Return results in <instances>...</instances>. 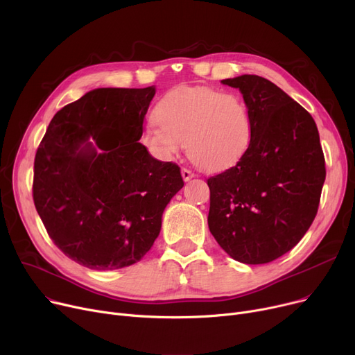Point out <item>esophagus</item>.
Wrapping results in <instances>:
<instances>
[{
  "mask_svg": "<svg viewBox=\"0 0 355 355\" xmlns=\"http://www.w3.org/2000/svg\"><path fill=\"white\" fill-rule=\"evenodd\" d=\"M181 175H182L184 181H189V180H191L196 174H194L193 171H190L189 168H182V170H181Z\"/></svg>",
  "mask_w": 355,
  "mask_h": 355,
  "instance_id": "obj_1",
  "label": "esophagus"
}]
</instances>
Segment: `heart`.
<instances>
[{
  "mask_svg": "<svg viewBox=\"0 0 355 355\" xmlns=\"http://www.w3.org/2000/svg\"><path fill=\"white\" fill-rule=\"evenodd\" d=\"M141 135L158 159L174 158L184 146L202 170L221 171L245 155L252 142V116L245 99L213 87L180 86L157 103Z\"/></svg>",
  "mask_w": 355,
  "mask_h": 355,
  "instance_id": "b5f03b06",
  "label": "heart"
}]
</instances>
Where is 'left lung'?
Segmentation results:
<instances>
[{
  "label": "left lung",
  "mask_w": 355,
  "mask_h": 355,
  "mask_svg": "<svg viewBox=\"0 0 355 355\" xmlns=\"http://www.w3.org/2000/svg\"><path fill=\"white\" fill-rule=\"evenodd\" d=\"M237 87L252 116V142L236 165L207 180L209 229L220 248L248 265L289 252L318 211L325 158L309 112L270 80L243 74Z\"/></svg>",
  "instance_id": "obj_1"
}]
</instances>
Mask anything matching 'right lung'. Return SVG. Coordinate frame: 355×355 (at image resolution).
I'll use <instances>...</instances> for the list:
<instances>
[{
	"mask_svg": "<svg viewBox=\"0 0 355 355\" xmlns=\"http://www.w3.org/2000/svg\"><path fill=\"white\" fill-rule=\"evenodd\" d=\"M155 90L87 92L53 116L35 153V210L53 243L89 269L139 262L184 185L177 164L138 142Z\"/></svg>",
	"mask_w": 355,
	"mask_h": 355,
	"instance_id": "1",
	"label": "right lung"
}]
</instances>
